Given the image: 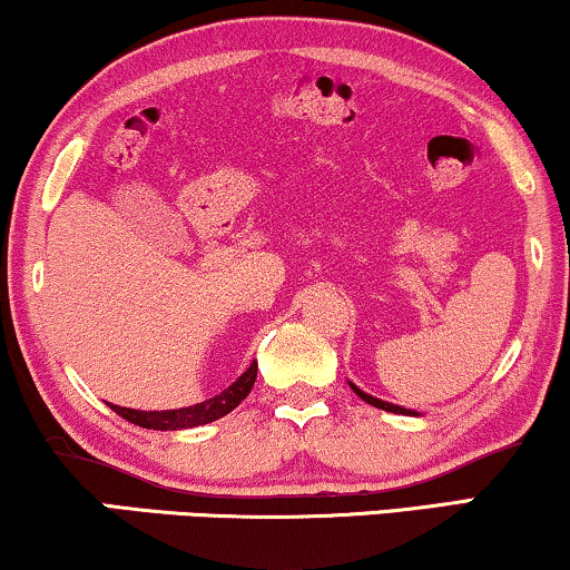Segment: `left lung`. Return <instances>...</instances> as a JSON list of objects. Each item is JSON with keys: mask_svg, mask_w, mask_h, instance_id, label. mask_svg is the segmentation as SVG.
I'll use <instances>...</instances> for the list:
<instances>
[{"mask_svg": "<svg viewBox=\"0 0 570 570\" xmlns=\"http://www.w3.org/2000/svg\"><path fill=\"white\" fill-rule=\"evenodd\" d=\"M350 389H353V392L361 396L363 402H368V404H373V407H379V410H386V412H394V415H417V412H412V410H404V407H400V404H392V402H384V400H376V396H371V394H365L363 389H357L355 384H350Z\"/></svg>", "mask_w": 570, "mask_h": 570, "instance_id": "obj_1", "label": "left lung"}]
</instances>
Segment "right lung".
I'll return each instance as SVG.
<instances>
[{"label":"right lung","instance_id":"add662e5","mask_svg":"<svg viewBox=\"0 0 570 570\" xmlns=\"http://www.w3.org/2000/svg\"><path fill=\"white\" fill-rule=\"evenodd\" d=\"M254 381H256V363L248 365L244 376L233 381L225 392L213 396V400L191 404V407L142 412V410H129V407H119V404H111V410L116 415H121L124 420H129V423H135L139 428H153V431H181V428L207 425L213 423V420H220L228 415L230 410H236L238 404L246 400L248 392H252Z\"/></svg>","mask_w":570,"mask_h":570}]
</instances>
